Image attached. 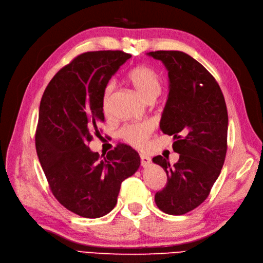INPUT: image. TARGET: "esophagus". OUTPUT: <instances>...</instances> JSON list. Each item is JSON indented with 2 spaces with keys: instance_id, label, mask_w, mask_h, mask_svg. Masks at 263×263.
Listing matches in <instances>:
<instances>
[{
  "instance_id": "obj_1",
  "label": "esophagus",
  "mask_w": 263,
  "mask_h": 263,
  "mask_svg": "<svg viewBox=\"0 0 263 263\" xmlns=\"http://www.w3.org/2000/svg\"><path fill=\"white\" fill-rule=\"evenodd\" d=\"M139 157H140V163L142 166H148L151 163L150 157H148L146 155H142V154L139 155Z\"/></svg>"
}]
</instances>
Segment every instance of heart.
Instances as JSON below:
<instances>
[{
	"label": "heart",
	"mask_w": 263,
	"mask_h": 263,
	"mask_svg": "<svg viewBox=\"0 0 263 263\" xmlns=\"http://www.w3.org/2000/svg\"><path fill=\"white\" fill-rule=\"evenodd\" d=\"M126 80L147 102H154L161 92V80L157 71L148 66H137L128 71ZM114 91V85L108 83L103 91L102 108L103 112L108 113L110 101ZM154 132V126L150 123L130 124L122 127L118 132L119 137L129 145L141 148Z\"/></svg>",
	"instance_id": "1"
}]
</instances>
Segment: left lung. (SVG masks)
Listing matches in <instances>:
<instances>
[{"label":"left lung","instance_id":"1","mask_svg":"<svg viewBox=\"0 0 263 263\" xmlns=\"http://www.w3.org/2000/svg\"><path fill=\"white\" fill-rule=\"evenodd\" d=\"M148 54L169 71L160 129L176 139L172 147L180 154L174 164L162 156L153 159L168 178L155 202L166 214L183 215L208 198L221 171L227 151V107L217 81L191 55L177 50Z\"/></svg>","mask_w":263,"mask_h":263}]
</instances>
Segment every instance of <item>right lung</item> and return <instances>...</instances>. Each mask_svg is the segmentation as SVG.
<instances>
[{
	"instance_id": "right-lung-1",
	"label": "right lung",
	"mask_w": 263,
	"mask_h": 263,
	"mask_svg": "<svg viewBox=\"0 0 263 263\" xmlns=\"http://www.w3.org/2000/svg\"><path fill=\"white\" fill-rule=\"evenodd\" d=\"M130 57L121 50L79 54L54 74L41 101L35 135L39 162L58 202L85 218L112 211L122 182L140 164L138 153L124 144L103 159L87 147L101 135L104 87Z\"/></svg>"
}]
</instances>
